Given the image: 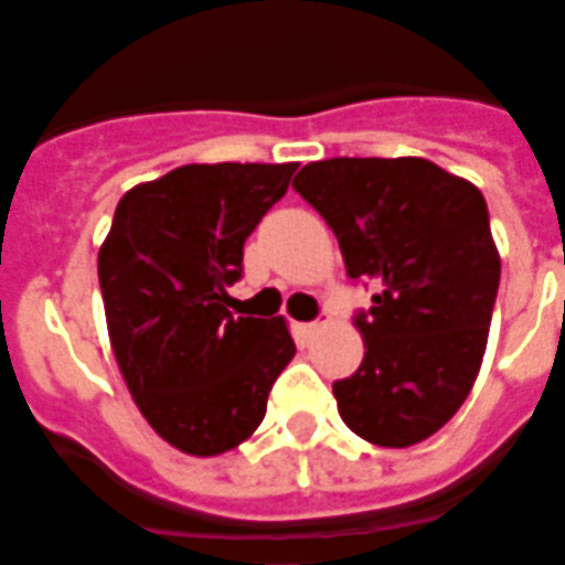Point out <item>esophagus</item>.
Listing matches in <instances>:
<instances>
[{"label": "esophagus", "mask_w": 565, "mask_h": 565, "mask_svg": "<svg viewBox=\"0 0 565 565\" xmlns=\"http://www.w3.org/2000/svg\"><path fill=\"white\" fill-rule=\"evenodd\" d=\"M327 330V320H315V323H299V335L302 339H315L318 332Z\"/></svg>", "instance_id": "esophagus-1"}]
</instances>
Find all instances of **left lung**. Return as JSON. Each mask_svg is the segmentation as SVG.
I'll use <instances>...</instances> for the list:
<instances>
[{
  "instance_id": "obj_1",
  "label": "left lung",
  "mask_w": 565,
  "mask_h": 565,
  "mask_svg": "<svg viewBox=\"0 0 565 565\" xmlns=\"http://www.w3.org/2000/svg\"><path fill=\"white\" fill-rule=\"evenodd\" d=\"M294 190L327 221L351 278L363 363L335 381L339 415L379 448H412L466 403L487 351L499 250L481 190L424 157L308 162Z\"/></svg>"
}]
</instances>
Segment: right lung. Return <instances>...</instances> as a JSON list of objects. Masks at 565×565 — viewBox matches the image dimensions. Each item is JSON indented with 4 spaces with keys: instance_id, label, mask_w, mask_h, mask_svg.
<instances>
[{
    "instance_id": "obj_1",
    "label": "right lung",
    "mask_w": 565,
    "mask_h": 565,
    "mask_svg": "<svg viewBox=\"0 0 565 565\" xmlns=\"http://www.w3.org/2000/svg\"><path fill=\"white\" fill-rule=\"evenodd\" d=\"M296 162H190L117 202L99 247L105 323L150 429L190 457L254 436L294 360L284 318H238L226 287Z\"/></svg>"
}]
</instances>
